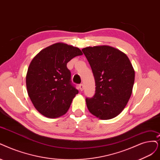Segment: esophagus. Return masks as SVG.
Masks as SVG:
<instances>
[{
  "instance_id": "obj_1",
  "label": "esophagus",
  "mask_w": 160,
  "mask_h": 160,
  "mask_svg": "<svg viewBox=\"0 0 160 160\" xmlns=\"http://www.w3.org/2000/svg\"><path fill=\"white\" fill-rule=\"evenodd\" d=\"M80 91H83L84 90V85L82 84H81L80 85Z\"/></svg>"
}]
</instances>
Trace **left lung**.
Returning <instances> with one entry per match:
<instances>
[{"mask_svg": "<svg viewBox=\"0 0 160 160\" xmlns=\"http://www.w3.org/2000/svg\"><path fill=\"white\" fill-rule=\"evenodd\" d=\"M92 68L96 93L86 98L90 113L102 120L119 115L131 96L135 72L125 53L109 45L87 47L82 49Z\"/></svg>", "mask_w": 160, "mask_h": 160, "instance_id": "8db88e82", "label": "left lung"}]
</instances>
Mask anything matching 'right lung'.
I'll use <instances>...</instances> for the list:
<instances>
[{
	"mask_svg": "<svg viewBox=\"0 0 160 160\" xmlns=\"http://www.w3.org/2000/svg\"><path fill=\"white\" fill-rule=\"evenodd\" d=\"M82 55L78 47L61 42L42 49L32 59L26 74V88L39 113L51 119L67 113L78 93L70 83V72L67 64Z\"/></svg>",
	"mask_w": 160,
	"mask_h": 160,
	"instance_id": "add662e5",
	"label": "right lung"
}]
</instances>
